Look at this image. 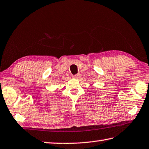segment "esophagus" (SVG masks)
<instances>
[{
    "label": "esophagus",
    "instance_id": "obj_1",
    "mask_svg": "<svg viewBox=\"0 0 149 149\" xmlns=\"http://www.w3.org/2000/svg\"><path fill=\"white\" fill-rule=\"evenodd\" d=\"M80 77V74H75L74 76H73V78H76V79H78L79 78V77Z\"/></svg>",
    "mask_w": 149,
    "mask_h": 149
}]
</instances>
